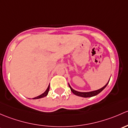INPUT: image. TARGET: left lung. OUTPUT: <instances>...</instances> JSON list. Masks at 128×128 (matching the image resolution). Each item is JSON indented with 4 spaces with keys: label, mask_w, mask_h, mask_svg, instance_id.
Returning a JSON list of instances; mask_svg holds the SVG:
<instances>
[{
    "label": "left lung",
    "mask_w": 128,
    "mask_h": 128,
    "mask_svg": "<svg viewBox=\"0 0 128 128\" xmlns=\"http://www.w3.org/2000/svg\"><path fill=\"white\" fill-rule=\"evenodd\" d=\"M109 82V81H108ZM108 83L106 84V85L105 86H104L103 88H101V89H98V90H95V91H92V92H78V91H76V90H74V89H72V88H71L70 86L69 85V87L70 88L71 90H72V92H73L74 94L76 95V96H80V97H93V96H96V95H97L98 94H99L100 92H102V90H104V89L105 88V87L107 86Z\"/></svg>",
    "instance_id": "1"
}]
</instances>
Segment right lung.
Here are the masks:
<instances>
[{
    "label": "right lung",
    "mask_w": 128,
    "mask_h": 128,
    "mask_svg": "<svg viewBox=\"0 0 128 128\" xmlns=\"http://www.w3.org/2000/svg\"><path fill=\"white\" fill-rule=\"evenodd\" d=\"M49 88H50V86H48V88H47V90H46V91H45L42 94L40 95V96H38V97H34V98H33L32 99H38V98H42V97H46V96H47V95L48 94V91H49Z\"/></svg>",
    "instance_id": "obj_1"
}]
</instances>
